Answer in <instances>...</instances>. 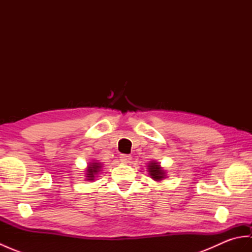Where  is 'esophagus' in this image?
I'll return each instance as SVG.
<instances>
[{"label": "esophagus", "instance_id": "esophagus-1", "mask_svg": "<svg viewBox=\"0 0 252 252\" xmlns=\"http://www.w3.org/2000/svg\"><path fill=\"white\" fill-rule=\"evenodd\" d=\"M131 159H132V157L130 156V155L123 154L120 156V161L123 162V163H129L131 161Z\"/></svg>", "mask_w": 252, "mask_h": 252}]
</instances>
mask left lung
Here are the masks:
<instances>
[{
	"label": "left lung",
	"mask_w": 252,
	"mask_h": 252,
	"mask_svg": "<svg viewBox=\"0 0 252 252\" xmlns=\"http://www.w3.org/2000/svg\"><path fill=\"white\" fill-rule=\"evenodd\" d=\"M148 172L152 179L155 181H161L165 178L164 170L160 167V164L156 161H151L148 164Z\"/></svg>",
	"instance_id": "obj_1"
}]
</instances>
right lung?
<instances>
[{
  "instance_id": "1",
  "label": "right lung",
  "mask_w": 252,
  "mask_h": 252,
  "mask_svg": "<svg viewBox=\"0 0 252 252\" xmlns=\"http://www.w3.org/2000/svg\"><path fill=\"white\" fill-rule=\"evenodd\" d=\"M101 168V164L99 162H91L88 165V169H87V180L88 181H94V179L96 178V175L100 171Z\"/></svg>"
}]
</instances>
